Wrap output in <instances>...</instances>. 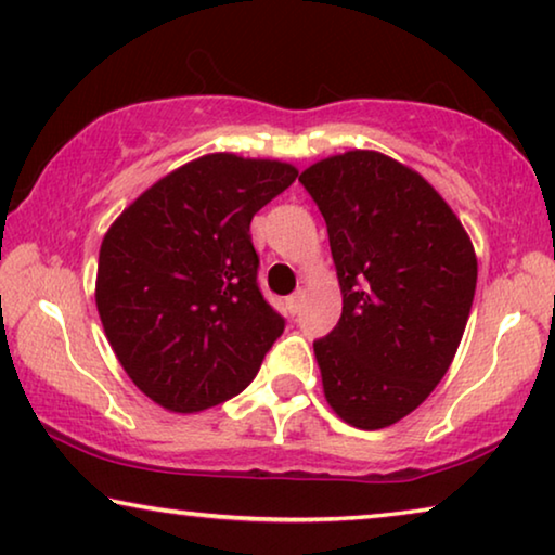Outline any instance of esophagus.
<instances>
[{"label": "esophagus", "instance_id": "esophagus-1", "mask_svg": "<svg viewBox=\"0 0 555 555\" xmlns=\"http://www.w3.org/2000/svg\"><path fill=\"white\" fill-rule=\"evenodd\" d=\"M302 302H305V293H300V289H297V293H293V295H289V297H287V300H285V307H287V312H289V314H293V318H295V314L302 310Z\"/></svg>", "mask_w": 555, "mask_h": 555}]
</instances>
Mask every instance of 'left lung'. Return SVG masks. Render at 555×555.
Instances as JSON below:
<instances>
[{
  "instance_id": "8db88e82",
  "label": "left lung",
  "mask_w": 555,
  "mask_h": 555,
  "mask_svg": "<svg viewBox=\"0 0 555 555\" xmlns=\"http://www.w3.org/2000/svg\"><path fill=\"white\" fill-rule=\"evenodd\" d=\"M327 223L343 318L314 339L330 406L360 429L414 412L444 377L476 289V255L444 198L382 153L300 176Z\"/></svg>"
}]
</instances>
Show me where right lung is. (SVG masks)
I'll list each match as a JSON object with an SVG mask.
<instances>
[{"mask_svg": "<svg viewBox=\"0 0 555 555\" xmlns=\"http://www.w3.org/2000/svg\"><path fill=\"white\" fill-rule=\"evenodd\" d=\"M278 160L212 153L141 195L101 243L96 307L118 362L170 412L241 395L283 335L250 220L293 185Z\"/></svg>", "mask_w": 555, "mask_h": 555, "instance_id": "right-lung-1", "label": "right lung"}]
</instances>
